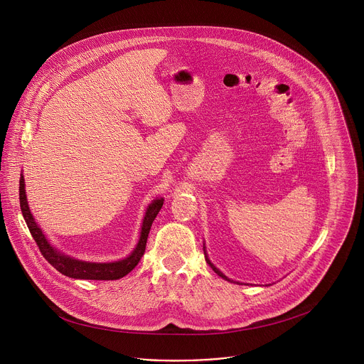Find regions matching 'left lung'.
Wrapping results in <instances>:
<instances>
[{
  "label": "left lung",
  "instance_id": "obj_1",
  "mask_svg": "<svg viewBox=\"0 0 364 364\" xmlns=\"http://www.w3.org/2000/svg\"><path fill=\"white\" fill-rule=\"evenodd\" d=\"M205 261H207V264H209V265H210V267H212V268H213V271H215V272H216V274H218V275H219V277H222V278H225V279H228V281H230V279H229V278H228V277H225V275H223V274H222V272H220V271H219V269H218V268H216V267H215V265H213V264H212V262H210V261H209V257H207V255H205Z\"/></svg>",
  "mask_w": 364,
  "mask_h": 364
}]
</instances>
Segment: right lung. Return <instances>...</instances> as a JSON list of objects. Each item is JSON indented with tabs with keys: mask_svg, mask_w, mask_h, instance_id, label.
Instances as JSON below:
<instances>
[{
	"mask_svg": "<svg viewBox=\"0 0 364 364\" xmlns=\"http://www.w3.org/2000/svg\"><path fill=\"white\" fill-rule=\"evenodd\" d=\"M20 207L21 212L24 216V220L27 223V228L33 236V239L36 240L41 255L44 256L46 261L56 268L60 274L69 277V278H75V279H96V281H114V279H119L125 275H128L141 261V257L145 252V246H146V239H148V233L151 229V225L154 222V219L157 218L159 212L161 210L163 198H157L154 200L146 209L144 222H142V229H141V236H139V242L136 245V247L134 249V252L122 259V261L118 262H109V264H93V262H83V261H76L73 257H69L63 253H60L59 250H56L53 246H51L46 236L43 235L41 229L37 226V223L34 222L28 204H27V198H26V190H24V178L21 176L20 178Z\"/></svg>",
	"mask_w": 364,
	"mask_h": 364,
	"instance_id": "1",
	"label": "right lung"
}]
</instances>
